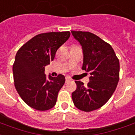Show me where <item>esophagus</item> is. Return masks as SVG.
I'll return each mask as SVG.
<instances>
[{
  "label": "esophagus",
  "mask_w": 135,
  "mask_h": 135,
  "mask_svg": "<svg viewBox=\"0 0 135 135\" xmlns=\"http://www.w3.org/2000/svg\"><path fill=\"white\" fill-rule=\"evenodd\" d=\"M71 81V78H69V77H66L65 78V81H66V83H68V82H69V81Z\"/></svg>",
  "instance_id": "34e87169"
}]
</instances>
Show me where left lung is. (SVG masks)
Here are the masks:
<instances>
[{"mask_svg":"<svg viewBox=\"0 0 135 135\" xmlns=\"http://www.w3.org/2000/svg\"><path fill=\"white\" fill-rule=\"evenodd\" d=\"M84 52L82 69L90 73L86 86L75 81L73 102L82 111L90 112L105 104L115 91L119 81V60L110 45L90 32L71 31Z\"/></svg>","mask_w":135,"mask_h":135,"instance_id":"obj_1","label":"left lung"}]
</instances>
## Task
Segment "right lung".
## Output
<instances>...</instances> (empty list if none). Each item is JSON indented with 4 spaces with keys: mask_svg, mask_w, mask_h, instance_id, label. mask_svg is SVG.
Listing matches in <instances>:
<instances>
[{
    "mask_svg": "<svg viewBox=\"0 0 135 135\" xmlns=\"http://www.w3.org/2000/svg\"><path fill=\"white\" fill-rule=\"evenodd\" d=\"M70 32L41 33L17 51L13 65L15 88L27 105L37 110L52 108L65 82L63 75L46 77L45 66L54 60L57 49L70 38Z\"/></svg>",
    "mask_w": 135,
    "mask_h": 135,
    "instance_id": "add662e5",
    "label": "right lung"
}]
</instances>
